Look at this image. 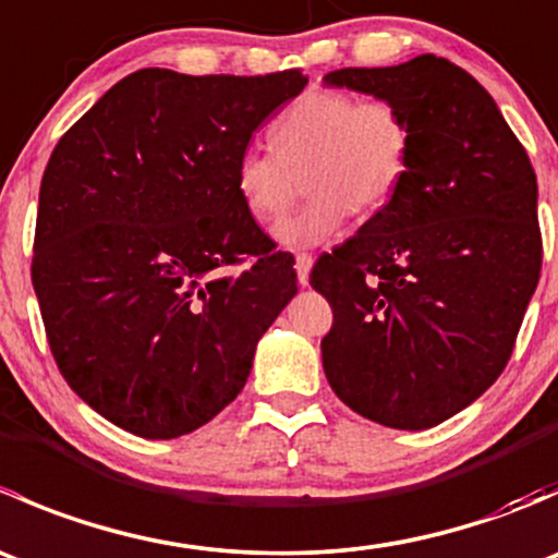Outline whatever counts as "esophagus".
I'll return each mask as SVG.
<instances>
[{
    "label": "esophagus",
    "mask_w": 558,
    "mask_h": 558,
    "mask_svg": "<svg viewBox=\"0 0 558 558\" xmlns=\"http://www.w3.org/2000/svg\"><path fill=\"white\" fill-rule=\"evenodd\" d=\"M311 269H313L311 253H296V280H300V286L311 283Z\"/></svg>",
    "instance_id": "1"
}]
</instances>
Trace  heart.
Instances as JSON below:
<instances>
[{"label": "heart", "mask_w": 558, "mask_h": 558, "mask_svg": "<svg viewBox=\"0 0 558 558\" xmlns=\"http://www.w3.org/2000/svg\"><path fill=\"white\" fill-rule=\"evenodd\" d=\"M272 145H251L238 156L234 185L258 223H275L307 178L313 199L275 229L278 243L307 247L340 232L353 210L388 205L408 172L413 132L391 99L311 88L275 121Z\"/></svg>", "instance_id": "obj_1"}]
</instances>
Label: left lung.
<instances>
[{"instance_id": "8db88e82", "label": "left lung", "mask_w": 558, "mask_h": 558, "mask_svg": "<svg viewBox=\"0 0 558 558\" xmlns=\"http://www.w3.org/2000/svg\"><path fill=\"white\" fill-rule=\"evenodd\" d=\"M329 86L386 97L413 132L404 180L315 262L331 391L391 429H429L502 375L539 280L537 178L486 88L440 56L345 66Z\"/></svg>"}]
</instances>
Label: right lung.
I'll use <instances>...</instances> for the list:
<instances>
[{"label": "right lung", "mask_w": 558, "mask_h": 558, "mask_svg": "<svg viewBox=\"0 0 558 558\" xmlns=\"http://www.w3.org/2000/svg\"><path fill=\"white\" fill-rule=\"evenodd\" d=\"M305 86L300 70H137L50 154L32 283L59 373L110 424L172 440L243 391L296 272L245 210L234 165Z\"/></svg>", "instance_id": "obj_1"}]
</instances>
